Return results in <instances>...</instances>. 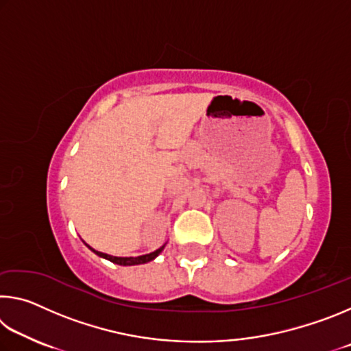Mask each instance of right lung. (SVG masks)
Returning a JSON list of instances; mask_svg holds the SVG:
<instances>
[{"mask_svg":"<svg viewBox=\"0 0 351 351\" xmlns=\"http://www.w3.org/2000/svg\"><path fill=\"white\" fill-rule=\"evenodd\" d=\"M85 245H86V243H85ZM86 246H88V245H86ZM164 246H165V245H164ZM164 246H161V247H159V249H156V251H154V252L145 254V255H139V257H114V255H108V254L99 252V251H96V249H93V247H90V246H88V247H90L94 254H97L99 257H102V258L110 260V261H112V263H116V265H121V266H133V265H142V263H148V261L154 260V258L158 257L159 254L162 252Z\"/></svg>","mask_w":351,"mask_h":351,"instance_id":"add662e5","label":"right lung"}]
</instances>
